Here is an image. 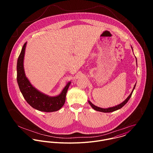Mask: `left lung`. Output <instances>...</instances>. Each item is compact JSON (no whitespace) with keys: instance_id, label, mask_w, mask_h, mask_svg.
I'll list each match as a JSON object with an SVG mask.
<instances>
[{"instance_id":"left-lung-1","label":"left lung","mask_w":153,"mask_h":153,"mask_svg":"<svg viewBox=\"0 0 153 153\" xmlns=\"http://www.w3.org/2000/svg\"><path fill=\"white\" fill-rule=\"evenodd\" d=\"M136 60H137V59H136ZM135 85H136V84H135V85H134V88H133V89H132V91L130 95L127 97V98L123 102H122L121 104H119V105H117V106H115V107H111V108H102L98 107L94 105L93 104H92L89 101H88V102H89V104H90V105L92 107V108L93 109H94L95 110H96V111H100V112H111L115 111H116V110H118V109L121 108L124 105H125L127 104V102L128 101V100H129L130 98H131L132 94V92H133L134 88L135 87Z\"/></svg>"}]
</instances>
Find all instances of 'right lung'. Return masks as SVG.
<instances>
[{
    "label": "right lung",
    "instance_id": "right-lung-1",
    "mask_svg": "<svg viewBox=\"0 0 153 153\" xmlns=\"http://www.w3.org/2000/svg\"><path fill=\"white\" fill-rule=\"evenodd\" d=\"M26 42L22 48L17 62V81L26 102L33 108L44 112H53L61 109L65 102L66 94L71 82H68L60 95L50 97L33 87L25 76L23 58Z\"/></svg>",
    "mask_w": 153,
    "mask_h": 153
}]
</instances>
